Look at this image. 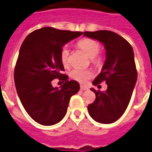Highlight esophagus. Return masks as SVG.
<instances>
[{
  "mask_svg": "<svg viewBox=\"0 0 152 152\" xmlns=\"http://www.w3.org/2000/svg\"><path fill=\"white\" fill-rule=\"evenodd\" d=\"M80 90L82 91H86V90H88V87L86 86H83V85H80Z\"/></svg>",
  "mask_w": 152,
  "mask_h": 152,
  "instance_id": "34e87169",
  "label": "esophagus"
}]
</instances>
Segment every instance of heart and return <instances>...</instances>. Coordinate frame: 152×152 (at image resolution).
Masks as SVG:
<instances>
[{
	"label": "heart",
	"mask_w": 152,
	"mask_h": 152,
	"mask_svg": "<svg viewBox=\"0 0 152 152\" xmlns=\"http://www.w3.org/2000/svg\"><path fill=\"white\" fill-rule=\"evenodd\" d=\"M78 47L81 49L90 58H92V61L96 64L100 62V59L96 58V56L100 51V45L97 41L92 39L85 38L79 41L77 43ZM70 48L68 46H63L60 53V59L62 66L65 68L69 67L70 66ZM93 76V72L88 69L75 68L70 72V76L78 82L85 83Z\"/></svg>",
	"instance_id": "obj_1"
}]
</instances>
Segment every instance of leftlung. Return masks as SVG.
<instances>
[{
    "label": "left lung",
    "instance_id": "1",
    "mask_svg": "<svg viewBox=\"0 0 152 152\" xmlns=\"http://www.w3.org/2000/svg\"><path fill=\"white\" fill-rule=\"evenodd\" d=\"M83 35L102 42L106 49L102 72L92 84L106 81L107 89L106 91L91 89L96 94V100L88 105L89 114L99 123H113L126 110L137 83L132 46L123 37L110 31H85Z\"/></svg>",
    "mask_w": 152,
    "mask_h": 152
}]
</instances>
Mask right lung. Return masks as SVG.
<instances>
[{"instance_id":"1","label":"right lung","mask_w":152,"mask_h":152,"mask_svg":"<svg viewBox=\"0 0 152 152\" xmlns=\"http://www.w3.org/2000/svg\"><path fill=\"white\" fill-rule=\"evenodd\" d=\"M82 35L80 31L42 27L29 34L19 51L14 72L15 88L28 115L37 123L52 126L66 114L70 99L80 90L76 80L61 74L60 53L63 46ZM58 78L65 83L53 88Z\"/></svg>"}]
</instances>
